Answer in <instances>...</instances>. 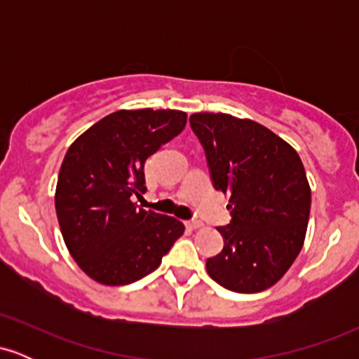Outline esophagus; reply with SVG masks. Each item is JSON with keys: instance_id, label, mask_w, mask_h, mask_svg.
<instances>
[{"instance_id": "1", "label": "esophagus", "mask_w": 359, "mask_h": 359, "mask_svg": "<svg viewBox=\"0 0 359 359\" xmlns=\"http://www.w3.org/2000/svg\"><path fill=\"white\" fill-rule=\"evenodd\" d=\"M185 226H187L189 229H199V228H203V222L201 221H185Z\"/></svg>"}]
</instances>
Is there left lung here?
I'll use <instances>...</instances> for the list:
<instances>
[{"label": "left lung", "mask_w": 359, "mask_h": 359, "mask_svg": "<svg viewBox=\"0 0 359 359\" xmlns=\"http://www.w3.org/2000/svg\"><path fill=\"white\" fill-rule=\"evenodd\" d=\"M216 191L229 196L231 224L219 255L205 262L214 282L257 294L278 282L306 240L311 185L295 148L253 119L194 113Z\"/></svg>", "instance_id": "left-lung-1"}]
</instances>
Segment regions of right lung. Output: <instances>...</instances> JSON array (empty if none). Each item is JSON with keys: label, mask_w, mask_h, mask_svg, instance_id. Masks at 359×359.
<instances>
[{"label": "right lung", "mask_w": 359, "mask_h": 359, "mask_svg": "<svg viewBox=\"0 0 359 359\" xmlns=\"http://www.w3.org/2000/svg\"><path fill=\"white\" fill-rule=\"evenodd\" d=\"M179 109H119L69 147L55 187L57 219L69 253L88 277L116 287L158 269L184 234L165 214L137 208L147 158L185 128Z\"/></svg>", "instance_id": "right-lung-1"}]
</instances>
